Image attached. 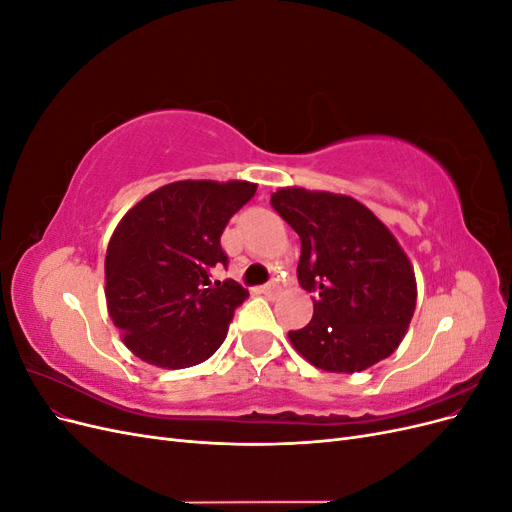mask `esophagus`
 I'll use <instances>...</instances> for the list:
<instances>
[{
  "instance_id": "1",
  "label": "esophagus",
  "mask_w": 512,
  "mask_h": 512,
  "mask_svg": "<svg viewBox=\"0 0 512 512\" xmlns=\"http://www.w3.org/2000/svg\"><path fill=\"white\" fill-rule=\"evenodd\" d=\"M280 290H282V288L277 286L275 282H269V284H265V286L260 288V292L267 294V297H277V294H280Z\"/></svg>"
}]
</instances>
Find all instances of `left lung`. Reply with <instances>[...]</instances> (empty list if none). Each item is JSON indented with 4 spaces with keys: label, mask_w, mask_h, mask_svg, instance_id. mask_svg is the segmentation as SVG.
<instances>
[{
    "label": "left lung",
    "mask_w": 512,
    "mask_h": 512,
    "mask_svg": "<svg viewBox=\"0 0 512 512\" xmlns=\"http://www.w3.org/2000/svg\"><path fill=\"white\" fill-rule=\"evenodd\" d=\"M271 205L301 239V288L316 292L312 320L288 333L292 346L335 374L391 356L416 307L414 271L393 232L344 194L282 188Z\"/></svg>",
    "instance_id": "8db88e82"
}]
</instances>
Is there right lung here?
<instances>
[{
	"label": "right lung",
	"instance_id": "right-lung-1",
	"mask_svg": "<svg viewBox=\"0 0 512 512\" xmlns=\"http://www.w3.org/2000/svg\"><path fill=\"white\" fill-rule=\"evenodd\" d=\"M250 181H175L134 205L108 243L106 307L138 359L164 369L207 361L222 346L235 309L250 297L235 280L220 237L247 200Z\"/></svg>",
	"mask_w": 512,
	"mask_h": 512
}]
</instances>
